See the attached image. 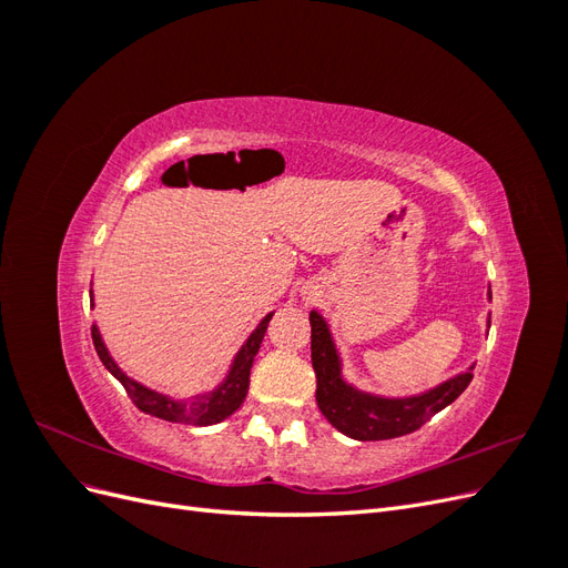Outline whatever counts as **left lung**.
<instances>
[{
  "label": "left lung",
  "instance_id": "obj_1",
  "mask_svg": "<svg viewBox=\"0 0 568 568\" xmlns=\"http://www.w3.org/2000/svg\"><path fill=\"white\" fill-rule=\"evenodd\" d=\"M490 301V286H488ZM313 324V369L317 376V407L336 432L353 440H388L417 432L440 409L455 403L474 379L471 363L450 379L412 395H379L357 388L343 374V357L336 346L332 324L311 311ZM490 329V315H488Z\"/></svg>",
  "mask_w": 568,
  "mask_h": 568
}]
</instances>
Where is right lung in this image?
Returning a JSON list of instances; mask_svg holds the SVG:
<instances>
[{
    "mask_svg": "<svg viewBox=\"0 0 568 568\" xmlns=\"http://www.w3.org/2000/svg\"><path fill=\"white\" fill-rule=\"evenodd\" d=\"M90 303L94 307L92 288H90ZM272 315L274 313H267L261 320V324H257L251 332V336L242 343V348H239L236 355L232 357L225 379H222L215 388L194 393V395H189V398H173V395H168L163 390H156L142 382L132 379L128 372L120 369V365L115 363L113 355L106 348V341H104V336H101L97 322L92 324V341H94V348H97V355L101 363H104V367L115 376L120 384L125 386L132 403L142 412H146V415L173 422V424L211 426V424H220L222 419L234 415V412L246 400L253 359H255L257 351H261V343L265 338Z\"/></svg>",
    "mask_w": 568,
    "mask_h": 568,
    "instance_id": "add662e5",
    "label": "right lung"
}]
</instances>
